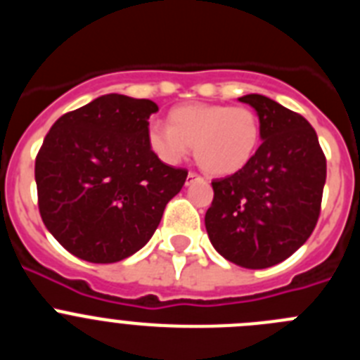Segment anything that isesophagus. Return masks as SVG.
<instances>
[{
    "mask_svg": "<svg viewBox=\"0 0 360 360\" xmlns=\"http://www.w3.org/2000/svg\"><path fill=\"white\" fill-rule=\"evenodd\" d=\"M195 180H200L198 174H196V173H189V174H187V184L195 182Z\"/></svg>",
    "mask_w": 360,
    "mask_h": 360,
    "instance_id": "34e87169",
    "label": "esophagus"
}]
</instances>
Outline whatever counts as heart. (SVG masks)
<instances>
[{"label":"heart","mask_w":360,"mask_h":360,"mask_svg":"<svg viewBox=\"0 0 360 360\" xmlns=\"http://www.w3.org/2000/svg\"><path fill=\"white\" fill-rule=\"evenodd\" d=\"M149 148L165 164H180L195 146L205 173L229 176L249 164L259 144V120L249 108L186 104L169 111L167 128L149 126Z\"/></svg>","instance_id":"1"}]
</instances>
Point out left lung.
Here are the masks:
<instances>
[{
  "label": "left lung",
  "instance_id": "left-lung-1",
  "mask_svg": "<svg viewBox=\"0 0 360 360\" xmlns=\"http://www.w3.org/2000/svg\"><path fill=\"white\" fill-rule=\"evenodd\" d=\"M256 110L262 146L249 164L212 180L205 229L212 247L243 269L285 262L316 227L326 158L304 117L265 95H243Z\"/></svg>",
  "mask_w": 360,
  "mask_h": 360
}]
</instances>
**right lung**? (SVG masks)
<instances>
[{
    "mask_svg": "<svg viewBox=\"0 0 360 360\" xmlns=\"http://www.w3.org/2000/svg\"><path fill=\"white\" fill-rule=\"evenodd\" d=\"M149 98L108 94L57 119L36 158L43 224L73 256L115 263L141 250L187 171L148 142Z\"/></svg>",
    "mask_w": 360,
    "mask_h": 360,
    "instance_id": "1",
    "label": "right lung"
}]
</instances>
